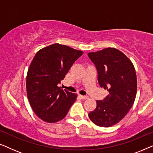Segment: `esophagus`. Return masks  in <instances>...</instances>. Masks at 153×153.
Instances as JSON below:
<instances>
[{
	"instance_id": "obj_1",
	"label": "esophagus",
	"mask_w": 153,
	"mask_h": 153,
	"mask_svg": "<svg viewBox=\"0 0 153 153\" xmlns=\"http://www.w3.org/2000/svg\"><path fill=\"white\" fill-rule=\"evenodd\" d=\"M79 97H80L82 100L88 99V96H85V95H79Z\"/></svg>"
}]
</instances>
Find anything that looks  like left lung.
Masks as SVG:
<instances>
[{
  "label": "left lung",
  "instance_id": "obj_1",
  "mask_svg": "<svg viewBox=\"0 0 153 153\" xmlns=\"http://www.w3.org/2000/svg\"><path fill=\"white\" fill-rule=\"evenodd\" d=\"M88 56L97 68L100 85L109 93L103 100H97V106L88 114L89 118L97 126H113L126 116L134 102L137 91L134 67L115 48L91 52Z\"/></svg>",
  "mask_w": 153,
  "mask_h": 153
}]
</instances>
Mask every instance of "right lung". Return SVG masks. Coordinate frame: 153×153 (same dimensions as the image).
Instances as JSON below:
<instances>
[{
	"mask_svg": "<svg viewBox=\"0 0 153 153\" xmlns=\"http://www.w3.org/2000/svg\"><path fill=\"white\" fill-rule=\"evenodd\" d=\"M83 53L56 43L35 54L27 72L26 91L31 108L43 121L61 120L74 104L76 94L63 91L58 84Z\"/></svg>",
	"mask_w": 153,
	"mask_h": 153,
	"instance_id": "add662e5",
	"label": "right lung"
}]
</instances>
